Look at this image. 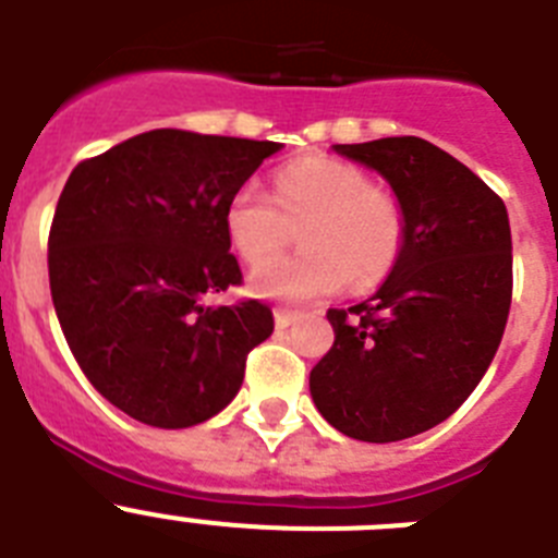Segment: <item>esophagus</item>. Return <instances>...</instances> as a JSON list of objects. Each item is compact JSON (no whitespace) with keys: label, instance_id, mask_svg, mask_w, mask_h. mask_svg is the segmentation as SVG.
<instances>
[{"label":"esophagus","instance_id":"1","mask_svg":"<svg viewBox=\"0 0 558 558\" xmlns=\"http://www.w3.org/2000/svg\"><path fill=\"white\" fill-rule=\"evenodd\" d=\"M302 310H288V307H276V313H274V318H276V327L279 329H284V327H290V324H295L299 322V318H302Z\"/></svg>","mask_w":558,"mask_h":558}]
</instances>
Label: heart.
<instances>
[{
    "label": "heart",
    "mask_w": 558,
    "mask_h": 558,
    "mask_svg": "<svg viewBox=\"0 0 558 558\" xmlns=\"http://www.w3.org/2000/svg\"><path fill=\"white\" fill-rule=\"evenodd\" d=\"M304 222L303 227L301 223ZM303 227L305 254L270 264ZM226 231L248 265L251 290L263 299L310 302L343 284L372 290L393 270L405 248V206L366 170L332 156H304L279 167L274 195L245 181L226 204Z\"/></svg>",
    "instance_id": "b5f03b06"
}]
</instances>
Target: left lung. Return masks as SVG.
Here are the masks:
<instances>
[{"label":"left lung","mask_w":558,"mask_h":558,"mask_svg":"<svg viewBox=\"0 0 558 558\" xmlns=\"http://www.w3.org/2000/svg\"><path fill=\"white\" fill-rule=\"evenodd\" d=\"M405 206V248L374 299L327 310L335 343L310 393L335 430L386 445L430 430L475 391L509 322L511 229L495 190L418 136L335 145Z\"/></svg>","instance_id":"1"}]
</instances>
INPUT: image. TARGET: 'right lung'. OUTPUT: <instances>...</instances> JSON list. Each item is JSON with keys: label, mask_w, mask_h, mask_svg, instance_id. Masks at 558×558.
<instances>
[{"label": "right lung", "mask_w": 558, "mask_h": 558, "mask_svg": "<svg viewBox=\"0 0 558 558\" xmlns=\"http://www.w3.org/2000/svg\"><path fill=\"white\" fill-rule=\"evenodd\" d=\"M276 150L159 128L69 175L49 226L52 304L88 383L136 422L179 430L223 411L274 332L259 299H201L243 284L226 204Z\"/></svg>", "instance_id": "1"}]
</instances>
